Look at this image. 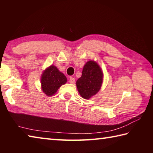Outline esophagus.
Listing matches in <instances>:
<instances>
[{
  "instance_id": "1",
  "label": "esophagus",
  "mask_w": 153,
  "mask_h": 153,
  "mask_svg": "<svg viewBox=\"0 0 153 153\" xmlns=\"http://www.w3.org/2000/svg\"><path fill=\"white\" fill-rule=\"evenodd\" d=\"M69 83H71V84H74V83L75 82V79L74 78V77H71L70 78H69Z\"/></svg>"
}]
</instances>
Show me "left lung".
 Returning a JSON list of instances; mask_svg holds the SVG:
<instances>
[{
	"label": "left lung",
	"mask_w": 153,
	"mask_h": 153,
	"mask_svg": "<svg viewBox=\"0 0 153 153\" xmlns=\"http://www.w3.org/2000/svg\"><path fill=\"white\" fill-rule=\"evenodd\" d=\"M103 82V72L97 61L90 60L83 67L76 86L80 96L88 100L99 92Z\"/></svg>",
	"instance_id": "obj_1"
}]
</instances>
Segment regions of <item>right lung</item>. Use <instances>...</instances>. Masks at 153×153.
<instances>
[{"mask_svg": "<svg viewBox=\"0 0 153 153\" xmlns=\"http://www.w3.org/2000/svg\"><path fill=\"white\" fill-rule=\"evenodd\" d=\"M40 82L42 92L48 97H51L57 92L62 85L66 84L67 79L57 67L52 65L43 71Z\"/></svg>", "mask_w": 153, "mask_h": 153, "instance_id": "obj_1", "label": "right lung"}]
</instances>
